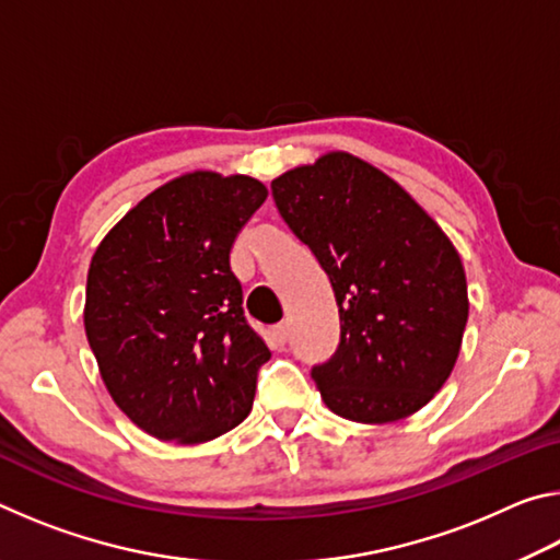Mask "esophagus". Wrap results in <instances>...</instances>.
Segmentation results:
<instances>
[{"mask_svg":"<svg viewBox=\"0 0 560 560\" xmlns=\"http://www.w3.org/2000/svg\"><path fill=\"white\" fill-rule=\"evenodd\" d=\"M287 340H289V328L287 326H273L271 328V334H269V343H271V348H283L287 346Z\"/></svg>","mask_w":560,"mask_h":560,"instance_id":"34e87169","label":"esophagus"}]
</instances>
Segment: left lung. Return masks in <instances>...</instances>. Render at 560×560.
<instances>
[{"mask_svg": "<svg viewBox=\"0 0 560 560\" xmlns=\"http://www.w3.org/2000/svg\"><path fill=\"white\" fill-rule=\"evenodd\" d=\"M271 195L336 293L340 343L311 371L328 410L363 424L422 410L447 383L469 316L450 236L393 177L343 150L287 170Z\"/></svg>", "mask_w": 560, "mask_h": 560, "instance_id": "8db88e82", "label": "left lung"}]
</instances>
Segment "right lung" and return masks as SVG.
Segmentation results:
<instances>
[{
    "label": "right lung",
    "mask_w": 560,
    "mask_h": 560,
    "mask_svg": "<svg viewBox=\"0 0 560 560\" xmlns=\"http://www.w3.org/2000/svg\"><path fill=\"white\" fill-rule=\"evenodd\" d=\"M267 195L249 175L185 173L143 197L93 254L89 346L113 402L158 440L210 442L252 410L271 353L246 324L230 252Z\"/></svg>",
    "instance_id": "add662e5"
}]
</instances>
